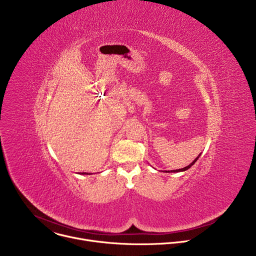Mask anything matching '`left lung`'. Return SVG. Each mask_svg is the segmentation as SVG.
<instances>
[{
  "label": "left lung",
  "mask_w": 256,
  "mask_h": 256,
  "mask_svg": "<svg viewBox=\"0 0 256 256\" xmlns=\"http://www.w3.org/2000/svg\"><path fill=\"white\" fill-rule=\"evenodd\" d=\"M200 154L198 155V157H200ZM198 157H196V159H194V161H192V163H190L188 166H186V167H184V168H181V169H176V170H171V171H164V172H174V173H175V172H182V171H186L188 169H190V167H192V165H194V163L198 161Z\"/></svg>",
  "instance_id": "left-lung-1"
}]
</instances>
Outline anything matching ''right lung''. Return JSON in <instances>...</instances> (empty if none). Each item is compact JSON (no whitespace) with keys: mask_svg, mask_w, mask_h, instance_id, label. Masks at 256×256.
Returning a JSON list of instances; mask_svg holds the SVG:
<instances>
[{"mask_svg":"<svg viewBox=\"0 0 256 256\" xmlns=\"http://www.w3.org/2000/svg\"><path fill=\"white\" fill-rule=\"evenodd\" d=\"M82 174H90V173H86V172H83Z\"/></svg>","mask_w":256,"mask_h":256,"instance_id":"1","label":"right lung"}]
</instances>
